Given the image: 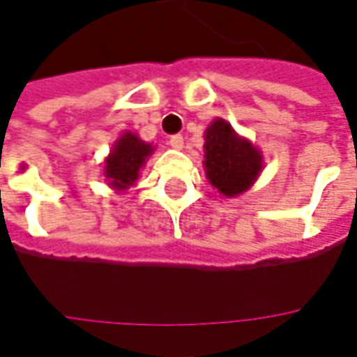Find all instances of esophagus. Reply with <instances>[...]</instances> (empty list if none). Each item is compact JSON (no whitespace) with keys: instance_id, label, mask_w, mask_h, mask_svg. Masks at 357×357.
Returning <instances> with one entry per match:
<instances>
[{"instance_id":"esophagus-1","label":"esophagus","mask_w":357,"mask_h":357,"mask_svg":"<svg viewBox=\"0 0 357 357\" xmlns=\"http://www.w3.org/2000/svg\"><path fill=\"white\" fill-rule=\"evenodd\" d=\"M168 144H170V147H174V149H181V147H183V136H181V134H174V136H170V139H168Z\"/></svg>"}]
</instances>
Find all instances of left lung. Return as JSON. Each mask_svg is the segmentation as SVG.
Returning a JSON list of instances; mask_svg holds the SVG:
<instances>
[{"instance_id": "obj_1", "label": "left lung", "mask_w": 357, "mask_h": 357, "mask_svg": "<svg viewBox=\"0 0 357 357\" xmlns=\"http://www.w3.org/2000/svg\"><path fill=\"white\" fill-rule=\"evenodd\" d=\"M206 176L225 197L252 185L261 170V155L248 139L238 138L227 121H213L206 130Z\"/></svg>"}]
</instances>
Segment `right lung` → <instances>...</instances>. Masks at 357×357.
Returning a JSON list of instances; mask_svg holds the SVG:
<instances>
[{
    "instance_id": "1",
    "label": "right lung",
    "mask_w": 357,
    "mask_h": 357,
    "mask_svg": "<svg viewBox=\"0 0 357 357\" xmlns=\"http://www.w3.org/2000/svg\"><path fill=\"white\" fill-rule=\"evenodd\" d=\"M149 153H151V145L126 132L117 142L109 158L105 160V178L112 181L113 187L126 189L138 179L139 168L144 166Z\"/></svg>"
}]
</instances>
